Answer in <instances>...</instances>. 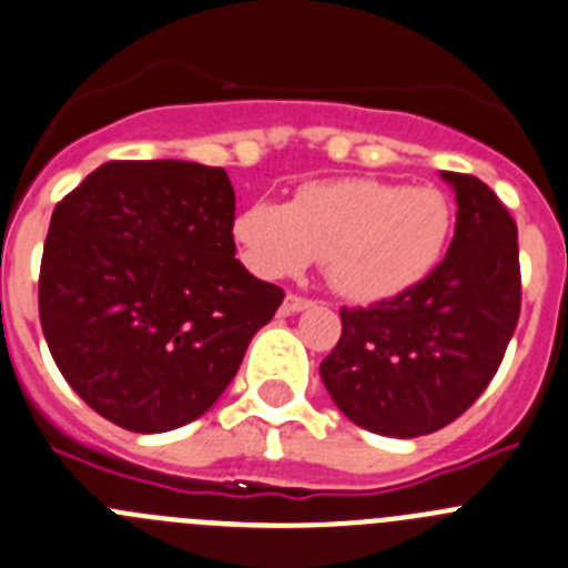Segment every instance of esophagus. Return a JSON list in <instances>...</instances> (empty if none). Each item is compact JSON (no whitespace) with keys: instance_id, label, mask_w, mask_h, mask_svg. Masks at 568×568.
Masks as SVG:
<instances>
[{"instance_id":"obj_1","label":"esophagus","mask_w":568,"mask_h":568,"mask_svg":"<svg viewBox=\"0 0 568 568\" xmlns=\"http://www.w3.org/2000/svg\"><path fill=\"white\" fill-rule=\"evenodd\" d=\"M311 305H314V300H308V296L288 294L283 302V314H300V311L311 308Z\"/></svg>"}]
</instances>
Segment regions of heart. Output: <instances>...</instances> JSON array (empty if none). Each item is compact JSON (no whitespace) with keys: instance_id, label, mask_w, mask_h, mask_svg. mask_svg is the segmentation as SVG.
<instances>
[{"instance_id":"1","label":"heart","mask_w":568,"mask_h":568,"mask_svg":"<svg viewBox=\"0 0 568 568\" xmlns=\"http://www.w3.org/2000/svg\"><path fill=\"white\" fill-rule=\"evenodd\" d=\"M452 226L454 210L439 190L333 179L302 184L288 204L252 201L235 219V237L263 277H291L322 257L338 294L381 302L437 268Z\"/></svg>"}]
</instances>
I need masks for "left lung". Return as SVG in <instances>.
<instances>
[{"instance_id": "1", "label": "left lung", "mask_w": 568, "mask_h": 568, "mask_svg": "<svg viewBox=\"0 0 568 568\" xmlns=\"http://www.w3.org/2000/svg\"><path fill=\"white\" fill-rule=\"evenodd\" d=\"M457 230L415 288L342 308V338L320 364L338 409L367 432L420 437L457 420L487 389L521 314L518 226L499 195L443 171Z\"/></svg>"}]
</instances>
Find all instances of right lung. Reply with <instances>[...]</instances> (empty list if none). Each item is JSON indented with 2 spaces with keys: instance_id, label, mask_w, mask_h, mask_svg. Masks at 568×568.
Returning <instances> with one entry per match:
<instances>
[{
  "instance_id": "1",
  "label": "right lung",
  "mask_w": 568,
  "mask_h": 568,
  "mask_svg": "<svg viewBox=\"0 0 568 568\" xmlns=\"http://www.w3.org/2000/svg\"><path fill=\"white\" fill-rule=\"evenodd\" d=\"M224 168L105 162L63 195L41 254L39 316L67 384L114 426L204 415L285 291L235 260Z\"/></svg>"
}]
</instances>
